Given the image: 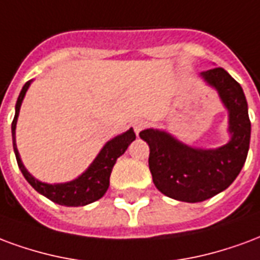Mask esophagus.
<instances>
[{"label": "esophagus", "instance_id": "34e87169", "mask_svg": "<svg viewBox=\"0 0 260 260\" xmlns=\"http://www.w3.org/2000/svg\"><path fill=\"white\" fill-rule=\"evenodd\" d=\"M147 124H148V122H147V120H143V119L136 120V122L133 123V127H134V132H136V134H140V132H141V130H144V128L147 127Z\"/></svg>", "mask_w": 260, "mask_h": 260}]
</instances>
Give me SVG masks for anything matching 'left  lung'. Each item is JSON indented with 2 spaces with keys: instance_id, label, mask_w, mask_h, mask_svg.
<instances>
[{
  "instance_id": "left-lung-1",
  "label": "left lung",
  "mask_w": 260,
  "mask_h": 260,
  "mask_svg": "<svg viewBox=\"0 0 260 260\" xmlns=\"http://www.w3.org/2000/svg\"><path fill=\"white\" fill-rule=\"evenodd\" d=\"M215 88L229 113L230 140L217 148L187 145L170 133L145 128L140 137L149 145V170L162 194L183 202H202L224 191L247 159L251 140L248 104L241 86L223 68L200 75Z\"/></svg>"
}]
</instances>
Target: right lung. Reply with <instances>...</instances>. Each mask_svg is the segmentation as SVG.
Returning <instances> with one entry per match:
<instances>
[{
    "instance_id": "obj_1",
    "label": "right lung",
    "mask_w": 260,
    "mask_h": 260,
    "mask_svg": "<svg viewBox=\"0 0 260 260\" xmlns=\"http://www.w3.org/2000/svg\"><path fill=\"white\" fill-rule=\"evenodd\" d=\"M31 81L33 80L27 81L19 94L16 107H15V117L12 122L13 152L18 160L19 169L34 190L41 195H44L45 198H48L55 204L63 206H84L91 202H95L107 192L108 187H109V177H111L112 169L116 164L117 158L122 156L123 153L126 152L128 145L136 140L134 130L128 128L127 132L122 133L109 140L98 152L95 159L91 162L90 166L75 180L66 181V183H56V184L43 183L36 179L34 176H31L24 168L20 155H19L18 147H16V123H18L19 111H20L23 98L29 90Z\"/></svg>"
}]
</instances>
